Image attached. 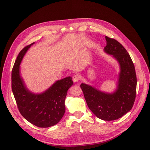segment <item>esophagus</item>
I'll use <instances>...</instances> for the list:
<instances>
[{"label": "esophagus", "mask_w": 150, "mask_h": 150, "mask_svg": "<svg viewBox=\"0 0 150 150\" xmlns=\"http://www.w3.org/2000/svg\"><path fill=\"white\" fill-rule=\"evenodd\" d=\"M80 79V77L79 75H74L73 77V81L74 82V83H76V82H78L79 80Z\"/></svg>", "instance_id": "1"}]
</instances>
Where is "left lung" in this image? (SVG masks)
<instances>
[{"mask_svg": "<svg viewBox=\"0 0 150 150\" xmlns=\"http://www.w3.org/2000/svg\"><path fill=\"white\" fill-rule=\"evenodd\" d=\"M105 38V52L112 55L120 67L116 90L108 93L85 83L80 87L88 108L96 116L102 120L113 121L132 109L136 98L137 79L134 64L125 49L117 40L107 36Z\"/></svg>", "mask_w": 150, "mask_h": 150, "instance_id": "obj_1", "label": "left lung"}]
</instances>
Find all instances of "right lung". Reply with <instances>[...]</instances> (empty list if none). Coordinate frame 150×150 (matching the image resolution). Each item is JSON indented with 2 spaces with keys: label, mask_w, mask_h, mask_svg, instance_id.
<instances>
[{
  "label": "right lung",
  "mask_w": 150,
  "mask_h": 150,
  "mask_svg": "<svg viewBox=\"0 0 150 150\" xmlns=\"http://www.w3.org/2000/svg\"><path fill=\"white\" fill-rule=\"evenodd\" d=\"M26 46L19 53L12 71V90L18 110L27 121L39 127H49L58 123L65 111V100L68 89L73 85L69 76L57 80L50 88L40 94L30 92L20 76V65L30 46Z\"/></svg>",
  "instance_id": "add662e5"
}]
</instances>
